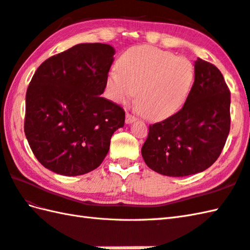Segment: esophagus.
<instances>
[{
	"label": "esophagus",
	"mask_w": 250,
	"mask_h": 250,
	"mask_svg": "<svg viewBox=\"0 0 250 250\" xmlns=\"http://www.w3.org/2000/svg\"><path fill=\"white\" fill-rule=\"evenodd\" d=\"M136 120V117L133 116L132 114H126L125 115V122L126 124H132V122H134Z\"/></svg>",
	"instance_id": "34e87169"
}]
</instances>
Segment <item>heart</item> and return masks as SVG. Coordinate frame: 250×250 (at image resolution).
<instances>
[{"instance_id":"obj_1","label":"heart","mask_w":250,"mask_h":250,"mask_svg":"<svg viewBox=\"0 0 250 250\" xmlns=\"http://www.w3.org/2000/svg\"><path fill=\"white\" fill-rule=\"evenodd\" d=\"M194 65L185 57L151 46H137L121 56L108 73L107 92L116 102L135 97L139 109L152 119L176 113L194 82Z\"/></svg>"}]
</instances>
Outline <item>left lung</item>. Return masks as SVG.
I'll list each match as a JSON object with an SVG mask.
<instances>
[{
    "label": "left lung",
    "mask_w": 250,
    "mask_h": 250,
    "mask_svg": "<svg viewBox=\"0 0 250 250\" xmlns=\"http://www.w3.org/2000/svg\"><path fill=\"white\" fill-rule=\"evenodd\" d=\"M194 83L177 113L149 125L142 156L152 171L183 177L205 171L230 132V90L221 72L198 58Z\"/></svg>",
    "instance_id": "obj_1"
}]
</instances>
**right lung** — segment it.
<instances>
[{"mask_svg":"<svg viewBox=\"0 0 250 250\" xmlns=\"http://www.w3.org/2000/svg\"><path fill=\"white\" fill-rule=\"evenodd\" d=\"M115 49L78 44L45 60L25 94L24 133L37 160L50 171L77 176L107 155L111 135L125 125L120 105L102 98Z\"/></svg>","mask_w":250,"mask_h":250,"instance_id":"obj_1","label":"right lung"}]
</instances>
